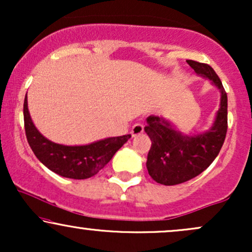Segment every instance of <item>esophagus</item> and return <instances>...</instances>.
<instances>
[{
    "mask_svg": "<svg viewBox=\"0 0 252 252\" xmlns=\"http://www.w3.org/2000/svg\"><path fill=\"white\" fill-rule=\"evenodd\" d=\"M143 132V126L141 123H136L134 124V126H132L131 129V136L132 137H135V136L137 135H141Z\"/></svg>",
    "mask_w": 252,
    "mask_h": 252,
    "instance_id": "34e87169",
    "label": "esophagus"
}]
</instances>
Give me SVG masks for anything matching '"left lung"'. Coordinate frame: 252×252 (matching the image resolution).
<instances>
[{
	"label": "left lung",
	"mask_w": 252,
	"mask_h": 252,
	"mask_svg": "<svg viewBox=\"0 0 252 252\" xmlns=\"http://www.w3.org/2000/svg\"><path fill=\"white\" fill-rule=\"evenodd\" d=\"M198 76L209 79L220 92V104L209 130L184 134L163 116L147 117L144 131L152 141L147 169L153 180L164 186L195 178L215 161L227 130V94L217 73L207 63L187 60Z\"/></svg>",
	"instance_id": "1"
}]
</instances>
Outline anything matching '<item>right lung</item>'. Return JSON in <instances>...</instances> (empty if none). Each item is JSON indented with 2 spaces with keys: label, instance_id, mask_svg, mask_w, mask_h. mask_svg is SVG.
Returning a JSON list of instances; mask_svg holds the SVG:
<instances>
[{
  "label": "right lung",
  "instance_id": "add662e5",
  "mask_svg": "<svg viewBox=\"0 0 252 252\" xmlns=\"http://www.w3.org/2000/svg\"><path fill=\"white\" fill-rule=\"evenodd\" d=\"M24 118L27 141L40 162L58 175L76 180L96 175L131 137V135L108 137L83 146H65L52 142L34 126L28 110L27 94L24 103Z\"/></svg>",
  "mask_w": 252,
  "mask_h": 252
}]
</instances>
